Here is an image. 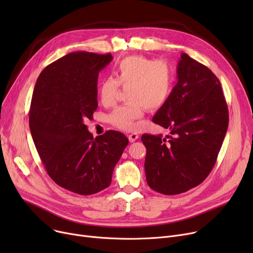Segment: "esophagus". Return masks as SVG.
<instances>
[{"label":"esophagus","instance_id":"obj_1","mask_svg":"<svg viewBox=\"0 0 253 253\" xmlns=\"http://www.w3.org/2000/svg\"><path fill=\"white\" fill-rule=\"evenodd\" d=\"M138 138V134L137 133H131L128 135V139L130 142H134L136 139Z\"/></svg>","mask_w":253,"mask_h":253}]
</instances>
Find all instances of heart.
Masks as SVG:
<instances>
[{"mask_svg":"<svg viewBox=\"0 0 253 253\" xmlns=\"http://www.w3.org/2000/svg\"><path fill=\"white\" fill-rule=\"evenodd\" d=\"M117 78H105L99 86V97L103 105L115 101L120 85L127 89L130 103L120 105L110 115V123L123 130L137 128L136 120L142 118L144 109H160L168 100L172 90L173 76L168 63L134 55L119 61Z\"/></svg>","mask_w":253,"mask_h":253,"instance_id":"b5f03b06","label":"heart"}]
</instances>
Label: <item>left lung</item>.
<instances>
[{"mask_svg": "<svg viewBox=\"0 0 253 253\" xmlns=\"http://www.w3.org/2000/svg\"><path fill=\"white\" fill-rule=\"evenodd\" d=\"M177 83L153 122L170 134H143L149 187L164 195L187 192L213 168L229 126V111L219 80L207 66L182 53Z\"/></svg>", "mask_w": 253, "mask_h": 253, "instance_id": "obj_1", "label": "left lung"}]
</instances>
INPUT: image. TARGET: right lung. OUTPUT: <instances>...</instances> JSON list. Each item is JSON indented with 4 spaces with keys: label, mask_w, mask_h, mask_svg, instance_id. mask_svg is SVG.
Masks as SVG:
<instances>
[{
    "label": "right lung",
    "mask_w": 253,
    "mask_h": 253,
    "mask_svg": "<svg viewBox=\"0 0 253 253\" xmlns=\"http://www.w3.org/2000/svg\"><path fill=\"white\" fill-rule=\"evenodd\" d=\"M112 59L111 53L72 52L46 66L33 93L30 129L37 152L52 180L79 195L109 187L129 142L114 130L94 138L84 124L98 105V74Z\"/></svg>",
    "instance_id": "obj_1"
}]
</instances>
